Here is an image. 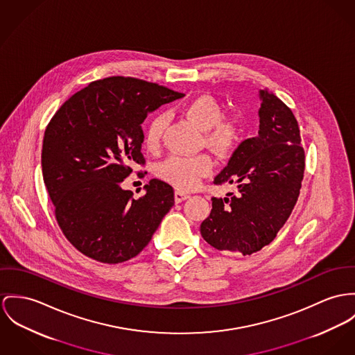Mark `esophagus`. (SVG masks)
<instances>
[{
	"label": "esophagus",
	"mask_w": 355,
	"mask_h": 355,
	"mask_svg": "<svg viewBox=\"0 0 355 355\" xmlns=\"http://www.w3.org/2000/svg\"><path fill=\"white\" fill-rule=\"evenodd\" d=\"M174 198H175V202H182V201H185L187 198H189V194H188V193H184V191H175V193H174Z\"/></svg>",
	"instance_id": "1"
}]
</instances>
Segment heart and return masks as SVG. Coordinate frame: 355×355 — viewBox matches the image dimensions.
<instances>
[{
    "label": "heart",
    "instance_id": "obj_1",
    "mask_svg": "<svg viewBox=\"0 0 355 355\" xmlns=\"http://www.w3.org/2000/svg\"><path fill=\"white\" fill-rule=\"evenodd\" d=\"M184 114L204 130V143L218 155H228L241 140V127L231 119L221 117L218 101L207 94L196 96L182 107ZM166 127L164 113H155L144 128L143 144L148 151L159 147ZM214 168V161L208 154L171 155L158 166V175L180 191H189L198 185Z\"/></svg>",
    "mask_w": 355,
    "mask_h": 355
}]
</instances>
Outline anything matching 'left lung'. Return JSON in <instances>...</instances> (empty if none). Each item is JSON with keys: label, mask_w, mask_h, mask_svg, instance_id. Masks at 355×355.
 Segmentation results:
<instances>
[{"label": "left lung", "mask_w": 355, "mask_h": 355, "mask_svg": "<svg viewBox=\"0 0 355 355\" xmlns=\"http://www.w3.org/2000/svg\"><path fill=\"white\" fill-rule=\"evenodd\" d=\"M259 131L243 140L214 184H236L238 194L212 197L200 225L218 250L251 255L273 242L291 216L305 168L300 130L293 112L268 89L259 90Z\"/></svg>", "instance_id": "1"}]
</instances>
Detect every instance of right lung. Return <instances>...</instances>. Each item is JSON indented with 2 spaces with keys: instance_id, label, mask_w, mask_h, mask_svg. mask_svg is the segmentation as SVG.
<instances>
[{
  "instance_id": "add662e5",
  "label": "right lung",
  "mask_w": 355,
  "mask_h": 355,
  "mask_svg": "<svg viewBox=\"0 0 355 355\" xmlns=\"http://www.w3.org/2000/svg\"><path fill=\"white\" fill-rule=\"evenodd\" d=\"M184 94L131 77L92 82L73 94L49 123L42 150L55 218L83 255L121 263L148 245L174 205L173 188L151 180L135 200L120 184L144 164L141 123Z\"/></svg>"
}]
</instances>
